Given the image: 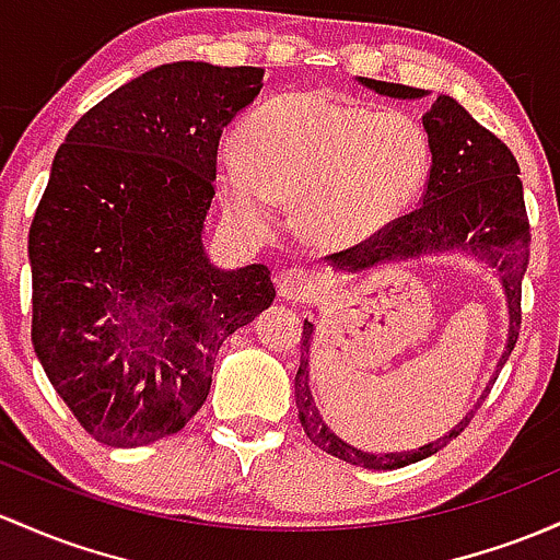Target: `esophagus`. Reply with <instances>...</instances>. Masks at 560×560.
I'll list each match as a JSON object with an SVG mask.
<instances>
[{"label": "esophagus", "mask_w": 560, "mask_h": 560, "mask_svg": "<svg viewBox=\"0 0 560 560\" xmlns=\"http://www.w3.org/2000/svg\"><path fill=\"white\" fill-rule=\"evenodd\" d=\"M279 294L287 300H298V303H308L322 292V276L308 268H287L281 270L276 279Z\"/></svg>", "instance_id": "obj_1"}]
</instances>
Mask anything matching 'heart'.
<instances>
[{"instance_id":"b5f03b06","label":"heart","mask_w":560,"mask_h":560,"mask_svg":"<svg viewBox=\"0 0 560 560\" xmlns=\"http://www.w3.org/2000/svg\"><path fill=\"white\" fill-rule=\"evenodd\" d=\"M428 135L404 110H374L327 92L262 103L218 162L225 207L266 229L276 207L300 205V229L322 247L364 242L420 196Z\"/></svg>"}]
</instances>
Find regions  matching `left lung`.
<instances>
[{"label":"left lung","mask_w":560,"mask_h":560,"mask_svg":"<svg viewBox=\"0 0 560 560\" xmlns=\"http://www.w3.org/2000/svg\"><path fill=\"white\" fill-rule=\"evenodd\" d=\"M359 82L380 92V95L390 97L428 95L425 90L407 88V84L377 82V79L364 77ZM422 127H425L430 153H433L422 205L415 212L396 218L390 225H385L383 231L364 238L355 247L327 255V260L331 262V268L348 270V273L383 266L388 260H409V257L446 249H463L476 255L478 260H487L491 268L500 270L510 313L508 346L500 364H497L502 370V364H505L515 342H518L521 281H524L526 266H529L532 244L518 162L494 132L478 125L468 110L450 95L435 97L433 108L422 116ZM311 335L313 324L305 322L303 342H300L303 355H300V370L294 374V401H298L303 430L318 450L342 459V463L359 465V468L396 470L444 450L452 439H457L468 428L472 411L465 415V420L457 428L420 446V450L370 454L346 444V441L331 433L327 422L318 415V407L313 404L308 383ZM487 393L481 396V401L487 398ZM481 401L476 404V409L481 407Z\"/></svg>","instance_id":"1"}]
</instances>
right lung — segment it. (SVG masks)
<instances>
[{"label":"right lung","mask_w":560,"mask_h":560,"mask_svg":"<svg viewBox=\"0 0 560 560\" xmlns=\"http://www.w3.org/2000/svg\"><path fill=\"white\" fill-rule=\"evenodd\" d=\"M262 69L177 60L92 106L55 153L28 231L31 342L106 446L177 433L229 335L273 303L266 266L214 268L201 244L220 135Z\"/></svg>","instance_id":"obj_1"}]
</instances>
